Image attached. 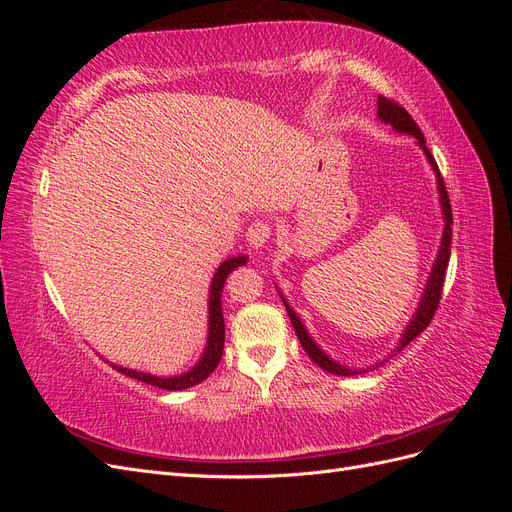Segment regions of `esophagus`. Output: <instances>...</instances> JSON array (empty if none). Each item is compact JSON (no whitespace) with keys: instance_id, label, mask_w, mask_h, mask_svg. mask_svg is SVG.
I'll list each match as a JSON object with an SVG mask.
<instances>
[{"instance_id":"34e87169","label":"esophagus","mask_w":512,"mask_h":512,"mask_svg":"<svg viewBox=\"0 0 512 512\" xmlns=\"http://www.w3.org/2000/svg\"><path fill=\"white\" fill-rule=\"evenodd\" d=\"M271 239V226L267 222L256 220L250 228H247V243H250L254 250H260L265 247Z\"/></svg>"}]
</instances>
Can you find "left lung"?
Instances as JSON below:
<instances>
[{"instance_id": "obj_1", "label": "left lung", "mask_w": 512, "mask_h": 512, "mask_svg": "<svg viewBox=\"0 0 512 512\" xmlns=\"http://www.w3.org/2000/svg\"><path fill=\"white\" fill-rule=\"evenodd\" d=\"M378 117H380V121H384V123H391V126H393L397 132H404V134H410V136L416 138L418 147L423 149V153H425L429 164H431V168H433V173H436L438 192H440V205H442V215H444V232H442V243H440V250H438V258H436V262H433V269H431V273H429V280H427V286H425V290H423L421 303H418V307H416V314L412 316V320L408 322V327H406L404 335H401V339H399V346H397V350H395V352H399V350H404L416 335H421V333L427 329V324L431 322L433 314H436V309H438L442 286H444V275H446V267H448V258H451V239H453V228H451V224H453V211H451V200H448V192H446L444 179H442V175H440V168H438L436 160H433L431 151H429L427 145H425V136H423L421 128L416 126V121L410 117V113H408L406 108L401 106V104H397V102H393V100H389V98H384V96H378ZM280 297H282V301H284V305H286V312H288V316H290L294 333H297L303 350L309 354V359H312V361H314L318 367H322L324 371H329V374H335V376H356V374H361V369H350V367H346V365H342V363H337V361H333L331 356H329L327 352H324L322 348H318V344L314 342L312 337H309L307 329L303 327L301 318H299L297 314H294V309H292V307L288 305V301L284 299V294H280ZM391 356H393V354H391Z\"/></svg>"}]
</instances>
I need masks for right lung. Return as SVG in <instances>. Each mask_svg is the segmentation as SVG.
<instances>
[{
    "label": "right lung",
    "instance_id": "add662e5",
    "mask_svg": "<svg viewBox=\"0 0 512 512\" xmlns=\"http://www.w3.org/2000/svg\"><path fill=\"white\" fill-rule=\"evenodd\" d=\"M247 262L245 256H232L228 260H224L222 265L215 271L213 280H211V290H209V337H207V346L200 361L185 371V374L179 376H151V374H143V371L136 369H128V367H119L113 365L121 374H126L134 380H141L145 384L158 386V389H166V391H183L190 389V386L203 382L209 378L211 371L220 365L222 352H224V314H222V290L226 284L228 273L235 271L237 267H243Z\"/></svg>",
    "mask_w": 512,
    "mask_h": 512
}]
</instances>
